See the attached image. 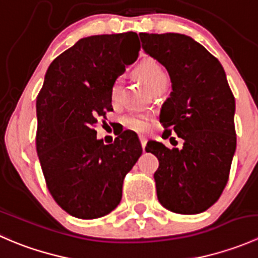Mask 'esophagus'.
Returning a JSON list of instances; mask_svg holds the SVG:
<instances>
[{
  "label": "esophagus",
  "mask_w": 258,
  "mask_h": 258,
  "mask_svg": "<svg viewBox=\"0 0 258 258\" xmlns=\"http://www.w3.org/2000/svg\"><path fill=\"white\" fill-rule=\"evenodd\" d=\"M140 141H141V146H142V148H144V150H145L146 144H147V140H146V137H145V136H140Z\"/></svg>",
  "instance_id": "obj_1"
}]
</instances>
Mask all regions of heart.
I'll return each instance as SVG.
<instances>
[{
    "mask_svg": "<svg viewBox=\"0 0 258 258\" xmlns=\"http://www.w3.org/2000/svg\"><path fill=\"white\" fill-rule=\"evenodd\" d=\"M136 72L140 79L144 80L151 90H155L161 83L167 82V76H166L163 69L153 59H146V61L141 62L137 67ZM121 80H116L111 87V98H112L113 102H118L119 97H121ZM123 122L128 128L134 130V131L145 132L150 128L151 123H152V117L147 113L130 112L124 116Z\"/></svg>",
    "mask_w": 258,
    "mask_h": 258,
    "instance_id": "b5f03b06",
    "label": "heart"
}]
</instances>
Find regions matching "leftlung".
<instances>
[{"instance_id":"1","label":"left lung","mask_w":258,"mask_h":258,"mask_svg":"<svg viewBox=\"0 0 258 258\" xmlns=\"http://www.w3.org/2000/svg\"><path fill=\"white\" fill-rule=\"evenodd\" d=\"M140 38L172 83L160 113L161 123L171 130L162 137L173 130L183 141L181 148L147 142L146 152L160 163L153 176L157 199L172 212L201 213L220 199L228 181L236 151L235 97L220 61L189 36L141 33Z\"/></svg>"}]
</instances>
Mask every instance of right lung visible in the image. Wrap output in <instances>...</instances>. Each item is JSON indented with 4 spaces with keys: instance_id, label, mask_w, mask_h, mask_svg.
Instances as JSON below:
<instances>
[{
    "instance_id": "obj_1",
    "label": "right lung",
    "mask_w": 258,
    "mask_h": 258,
    "mask_svg": "<svg viewBox=\"0 0 258 258\" xmlns=\"http://www.w3.org/2000/svg\"><path fill=\"white\" fill-rule=\"evenodd\" d=\"M140 47L135 32L81 38L45 75L36 101V148L49 194L74 217L92 220L116 209L124 176L142 155L131 132L105 145L95 131L97 119L113 110V82Z\"/></svg>"
}]
</instances>
